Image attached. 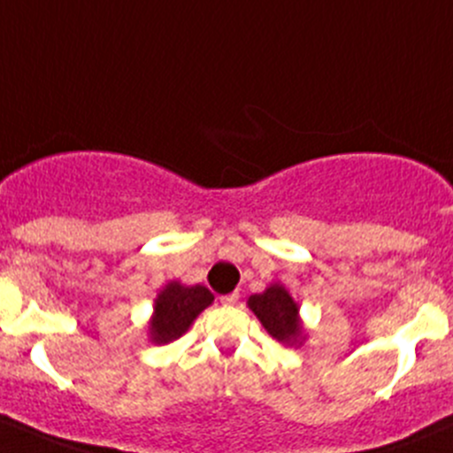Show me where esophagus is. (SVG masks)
Returning <instances> with one entry per match:
<instances>
[{
    "mask_svg": "<svg viewBox=\"0 0 453 453\" xmlns=\"http://www.w3.org/2000/svg\"><path fill=\"white\" fill-rule=\"evenodd\" d=\"M221 304H226V307H230V304H236L239 303V291H232V294H226V296H221Z\"/></svg>",
    "mask_w": 453,
    "mask_h": 453,
    "instance_id": "esophagus-1",
    "label": "esophagus"
}]
</instances>
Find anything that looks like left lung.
Here are the masks:
<instances>
[{"label": "left lung", "instance_id": "1", "mask_svg": "<svg viewBox=\"0 0 453 453\" xmlns=\"http://www.w3.org/2000/svg\"><path fill=\"white\" fill-rule=\"evenodd\" d=\"M250 309L256 313L267 333L278 342H291L300 335L298 304L291 300L285 287L273 285L263 294H256L248 300Z\"/></svg>", "mask_w": 453, "mask_h": 453}]
</instances>
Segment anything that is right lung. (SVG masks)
Here are the masks:
<instances>
[{"label":"right lung","instance_id":"obj_1","mask_svg":"<svg viewBox=\"0 0 453 453\" xmlns=\"http://www.w3.org/2000/svg\"><path fill=\"white\" fill-rule=\"evenodd\" d=\"M214 296L203 285L184 287L180 282H168L166 289L155 300V315L150 322V340L155 344H166L188 331L193 319L212 304Z\"/></svg>","mask_w":453,"mask_h":453}]
</instances>
